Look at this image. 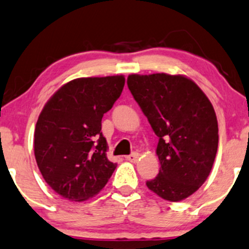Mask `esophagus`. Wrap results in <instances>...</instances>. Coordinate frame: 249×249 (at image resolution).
I'll use <instances>...</instances> for the list:
<instances>
[{
  "label": "esophagus",
  "mask_w": 249,
  "mask_h": 249,
  "mask_svg": "<svg viewBox=\"0 0 249 249\" xmlns=\"http://www.w3.org/2000/svg\"><path fill=\"white\" fill-rule=\"evenodd\" d=\"M139 158H140V155L137 152H133V153H130L129 156H125V159L131 162H136L137 160H139Z\"/></svg>",
  "instance_id": "esophagus-1"
}]
</instances>
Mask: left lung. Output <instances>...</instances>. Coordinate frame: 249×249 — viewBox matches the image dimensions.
Here are the masks:
<instances>
[{
  "label": "left lung",
  "mask_w": 249,
  "mask_h": 249,
  "mask_svg": "<svg viewBox=\"0 0 249 249\" xmlns=\"http://www.w3.org/2000/svg\"><path fill=\"white\" fill-rule=\"evenodd\" d=\"M128 88L158 136L160 170L146 181L171 202L185 199L209 177L218 148V124L210 100L181 75H129Z\"/></svg>",
  "instance_id": "obj_1"
}]
</instances>
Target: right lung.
I'll use <instances>...</instances> for the list:
<instances>
[{"label": "right lung", "instance_id": "1", "mask_svg": "<svg viewBox=\"0 0 249 249\" xmlns=\"http://www.w3.org/2000/svg\"><path fill=\"white\" fill-rule=\"evenodd\" d=\"M124 87V76L70 81L40 113L35 130L36 164L48 186L81 202L106 186L116 164L106 157L101 119Z\"/></svg>", "mask_w": 249, "mask_h": 249}]
</instances>
